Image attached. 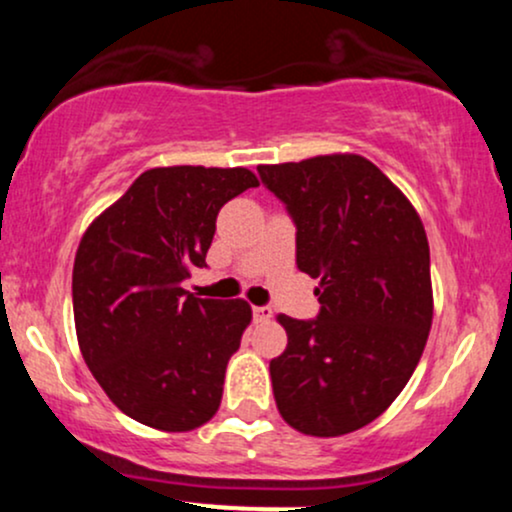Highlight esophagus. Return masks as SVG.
Returning <instances> with one entry per match:
<instances>
[{
  "label": "esophagus",
  "mask_w": 512,
  "mask_h": 512,
  "mask_svg": "<svg viewBox=\"0 0 512 512\" xmlns=\"http://www.w3.org/2000/svg\"><path fill=\"white\" fill-rule=\"evenodd\" d=\"M252 315H255L257 322H269L272 320V308H267V305H257V308H252Z\"/></svg>",
  "instance_id": "34e87169"
}]
</instances>
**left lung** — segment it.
<instances>
[{
    "instance_id": "8db88e82",
    "label": "left lung",
    "mask_w": 512,
    "mask_h": 512,
    "mask_svg": "<svg viewBox=\"0 0 512 512\" xmlns=\"http://www.w3.org/2000/svg\"><path fill=\"white\" fill-rule=\"evenodd\" d=\"M296 221V264L317 320L276 315L289 344L272 358L274 399L305 436L337 438L378 419L419 366L433 322L431 250L419 211L358 154L257 166Z\"/></svg>"
}]
</instances>
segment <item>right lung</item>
<instances>
[{
    "label": "right lung",
    "instance_id": "obj_1",
    "mask_svg": "<svg viewBox=\"0 0 512 512\" xmlns=\"http://www.w3.org/2000/svg\"><path fill=\"white\" fill-rule=\"evenodd\" d=\"M257 185L248 168H151L81 236L72 272L81 356L139 424L185 433L219 411L252 308L197 298L182 279L207 267L219 209Z\"/></svg>",
    "mask_w": 512,
    "mask_h": 512
}]
</instances>
